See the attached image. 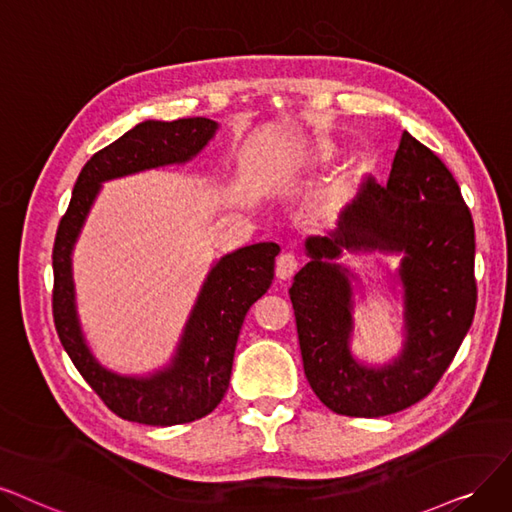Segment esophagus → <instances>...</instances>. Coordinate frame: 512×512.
I'll return each instance as SVG.
<instances>
[{
	"mask_svg": "<svg viewBox=\"0 0 512 512\" xmlns=\"http://www.w3.org/2000/svg\"><path fill=\"white\" fill-rule=\"evenodd\" d=\"M298 254L294 252V250H285V252H281L279 256H277V269H275V273H277V277L279 279H288V277H292L294 273H296V269H298Z\"/></svg>",
	"mask_w": 512,
	"mask_h": 512,
	"instance_id": "34e87169",
	"label": "esophagus"
}]
</instances>
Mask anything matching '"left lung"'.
I'll return each instance as SVG.
<instances>
[{"label":"left lung","instance_id":"1","mask_svg":"<svg viewBox=\"0 0 512 512\" xmlns=\"http://www.w3.org/2000/svg\"><path fill=\"white\" fill-rule=\"evenodd\" d=\"M342 247L403 251L406 349L374 371L348 351L352 291L330 263ZM306 262L290 288L304 374L319 401L355 418L397 414L433 391L475 317V227L445 163L403 132L391 176H367L332 237L306 239Z\"/></svg>","mask_w":512,"mask_h":512}]
</instances>
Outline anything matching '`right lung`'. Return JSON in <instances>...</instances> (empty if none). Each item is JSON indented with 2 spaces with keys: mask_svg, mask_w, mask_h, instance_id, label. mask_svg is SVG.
I'll use <instances>...</instances> for the list:
<instances>
[{
  "mask_svg": "<svg viewBox=\"0 0 512 512\" xmlns=\"http://www.w3.org/2000/svg\"><path fill=\"white\" fill-rule=\"evenodd\" d=\"M218 124L206 117L142 121L81 168L73 197L60 218L54 250L52 313L60 342L77 372L119 418L174 426L208 416L229 388L235 346L250 306L269 290L275 275L277 243H256L227 254L203 283L170 367L149 378H126L105 370L79 332L71 279V252L100 182L140 170L182 163L197 155Z\"/></svg>",
  "mask_w": 512,
  "mask_h": 512,
  "instance_id": "right-lung-1",
  "label": "right lung"
}]
</instances>
